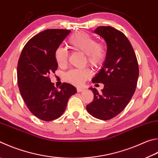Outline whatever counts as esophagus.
Returning a JSON list of instances; mask_svg holds the SVG:
<instances>
[{"instance_id": "esophagus-1", "label": "esophagus", "mask_w": 158, "mask_h": 158, "mask_svg": "<svg viewBox=\"0 0 158 158\" xmlns=\"http://www.w3.org/2000/svg\"><path fill=\"white\" fill-rule=\"evenodd\" d=\"M77 92H81V91H84L85 90L84 88H77Z\"/></svg>"}]
</instances>
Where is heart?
<instances>
[{"label": "heart", "instance_id": "obj_1", "mask_svg": "<svg viewBox=\"0 0 158 158\" xmlns=\"http://www.w3.org/2000/svg\"><path fill=\"white\" fill-rule=\"evenodd\" d=\"M68 44L74 51L85 54L88 64L96 66L104 59L106 54L104 45L96 42L93 36L84 31H77L70 36ZM54 58L60 66H65L68 64V54L61 47H58L54 51ZM90 72L89 70H73L65 74L64 79L75 85H81L85 82Z\"/></svg>", "mask_w": 158, "mask_h": 158}]
</instances>
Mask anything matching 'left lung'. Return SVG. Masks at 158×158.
I'll list each match as a JSON object with an SVG mask.
<instances>
[{
	"label": "left lung",
	"mask_w": 158,
	"mask_h": 158,
	"mask_svg": "<svg viewBox=\"0 0 158 158\" xmlns=\"http://www.w3.org/2000/svg\"><path fill=\"white\" fill-rule=\"evenodd\" d=\"M94 33L107 44L105 61L92 80L104 85L101 92L90 87L94 99L86 106L92 116L102 120L116 117L124 110L135 91L139 66L133 48L122 31L110 26H100Z\"/></svg>",
	"instance_id": "8db88e82"
}]
</instances>
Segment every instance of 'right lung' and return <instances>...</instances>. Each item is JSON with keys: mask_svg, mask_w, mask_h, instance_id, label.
Here are the masks:
<instances>
[{"mask_svg": "<svg viewBox=\"0 0 158 158\" xmlns=\"http://www.w3.org/2000/svg\"><path fill=\"white\" fill-rule=\"evenodd\" d=\"M70 32L61 29L43 31L27 41L19 57L17 77L20 93L31 113L44 121L61 117L68 99L77 92L68 83L57 89L50 79V74L55 73L58 68L54 51Z\"/></svg>", "mask_w": 158, "mask_h": 158, "instance_id": "right-lung-1", "label": "right lung"}]
</instances>
